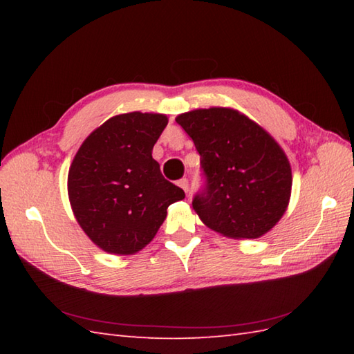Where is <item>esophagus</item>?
Instances as JSON below:
<instances>
[{
  "label": "esophagus",
  "mask_w": 354,
  "mask_h": 354,
  "mask_svg": "<svg viewBox=\"0 0 354 354\" xmlns=\"http://www.w3.org/2000/svg\"><path fill=\"white\" fill-rule=\"evenodd\" d=\"M178 185L181 187V189L185 192V193H189V190H190V184H189V179L187 178H183V179H179L178 181Z\"/></svg>",
  "instance_id": "34e87169"
}]
</instances>
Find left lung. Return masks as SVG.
<instances>
[{
  "label": "left lung",
  "instance_id": "1",
  "mask_svg": "<svg viewBox=\"0 0 354 354\" xmlns=\"http://www.w3.org/2000/svg\"><path fill=\"white\" fill-rule=\"evenodd\" d=\"M201 156L204 185L193 208L207 227L234 239H255L281 219L292 171L275 140L252 120L228 108L179 115Z\"/></svg>",
  "mask_w": 354,
  "mask_h": 354
}]
</instances>
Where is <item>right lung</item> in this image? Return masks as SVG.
Returning a JSON list of instances; mask_svg holds the SVG:
<instances>
[{
  "label": "right lung",
  "mask_w": 354,
  "mask_h": 354,
  "mask_svg": "<svg viewBox=\"0 0 354 354\" xmlns=\"http://www.w3.org/2000/svg\"><path fill=\"white\" fill-rule=\"evenodd\" d=\"M167 117L129 112L109 118L80 146L68 173L74 216L93 242L133 254L160 230L170 204L185 198L152 158Z\"/></svg>",
  "instance_id": "add662e5"
}]
</instances>
